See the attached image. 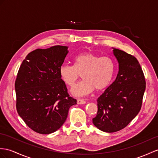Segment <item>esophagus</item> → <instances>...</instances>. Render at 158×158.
<instances>
[{
    "label": "esophagus",
    "mask_w": 158,
    "mask_h": 158,
    "mask_svg": "<svg viewBox=\"0 0 158 158\" xmlns=\"http://www.w3.org/2000/svg\"><path fill=\"white\" fill-rule=\"evenodd\" d=\"M86 101L83 99H78L77 100V104L78 105H83V104H85Z\"/></svg>",
    "instance_id": "1"
}]
</instances>
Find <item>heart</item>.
I'll return each instance as SVG.
<instances>
[{"mask_svg": "<svg viewBox=\"0 0 158 158\" xmlns=\"http://www.w3.org/2000/svg\"><path fill=\"white\" fill-rule=\"evenodd\" d=\"M74 66L61 65L59 69L60 78L69 86H72L80 74L84 79L72 88V95L82 97L89 94L95 88L105 89L109 86L115 71V64L108 56L100 57L91 52H84L74 57Z\"/></svg>", "mask_w": 158, "mask_h": 158, "instance_id": "1", "label": "heart"}]
</instances>
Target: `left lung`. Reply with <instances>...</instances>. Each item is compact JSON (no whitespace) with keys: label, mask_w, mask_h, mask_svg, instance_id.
Listing matches in <instances>:
<instances>
[{"label":"left lung","mask_w":158,"mask_h":158,"mask_svg":"<svg viewBox=\"0 0 158 158\" xmlns=\"http://www.w3.org/2000/svg\"><path fill=\"white\" fill-rule=\"evenodd\" d=\"M118 64L114 81L97 99L98 112L92 123L106 133L125 128L139 113L145 90V80L139 61L134 56L113 48Z\"/></svg>","instance_id":"8db88e82"}]
</instances>
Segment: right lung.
<instances>
[{
  "mask_svg": "<svg viewBox=\"0 0 158 158\" xmlns=\"http://www.w3.org/2000/svg\"><path fill=\"white\" fill-rule=\"evenodd\" d=\"M67 46L37 49L23 61L15 84L17 110L29 128L50 134L66 121L68 110L76 105L69 97L59 69L68 53Z\"/></svg>",
  "mask_w": 158,
  "mask_h": 158,
  "instance_id": "obj_1",
  "label": "right lung"
}]
</instances>
